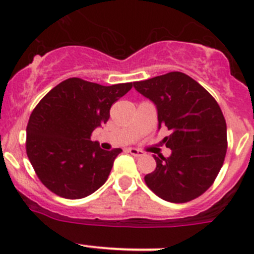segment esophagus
Masks as SVG:
<instances>
[{"label":"esophagus","instance_id":"34e87169","mask_svg":"<svg viewBox=\"0 0 254 254\" xmlns=\"http://www.w3.org/2000/svg\"><path fill=\"white\" fill-rule=\"evenodd\" d=\"M127 152L131 153L132 156H136V157H140V156L145 155V153H143V151L137 150V148H134V147H129V148H127Z\"/></svg>","mask_w":254,"mask_h":254}]
</instances>
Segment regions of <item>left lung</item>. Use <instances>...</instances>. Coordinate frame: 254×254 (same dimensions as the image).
I'll return each mask as SVG.
<instances>
[{"label": "left lung", "mask_w": 254, "mask_h": 254, "mask_svg": "<svg viewBox=\"0 0 254 254\" xmlns=\"http://www.w3.org/2000/svg\"><path fill=\"white\" fill-rule=\"evenodd\" d=\"M134 88L157 109L158 129L170 157L153 156L156 170L145 176L148 188L163 200L187 203L214 183L227 148L226 122L217 102L195 79L183 72L134 82Z\"/></svg>", "instance_id": "obj_1"}]
</instances>
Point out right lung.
I'll return each mask as SVG.
<instances>
[{
	"instance_id": "right-lung-1",
	"label": "right lung",
	"mask_w": 254,
	"mask_h": 254,
	"mask_svg": "<svg viewBox=\"0 0 254 254\" xmlns=\"http://www.w3.org/2000/svg\"><path fill=\"white\" fill-rule=\"evenodd\" d=\"M131 87L102 86L72 77L54 87L38 103L28 122L25 146L38 178L53 193L81 199L106 183L122 148L103 150L91 135L108 122L112 104Z\"/></svg>"
}]
</instances>
